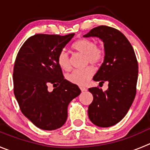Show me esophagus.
Instances as JSON below:
<instances>
[{"label": "esophagus", "mask_w": 150, "mask_h": 150, "mask_svg": "<svg viewBox=\"0 0 150 150\" xmlns=\"http://www.w3.org/2000/svg\"><path fill=\"white\" fill-rule=\"evenodd\" d=\"M80 89H81V90L82 92H85V91L87 90V89H86V88L83 87V86H81V87H80Z\"/></svg>", "instance_id": "34e87169"}]
</instances>
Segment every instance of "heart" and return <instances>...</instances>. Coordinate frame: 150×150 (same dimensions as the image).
I'll use <instances>...</instances> for the list:
<instances>
[{
	"label": "heart",
	"instance_id": "obj_1",
	"mask_svg": "<svg viewBox=\"0 0 150 150\" xmlns=\"http://www.w3.org/2000/svg\"><path fill=\"white\" fill-rule=\"evenodd\" d=\"M72 48L77 52L86 56L85 62L93 66H98L103 61L105 51L101 47H97V43L91 39H80L77 40ZM58 64L62 69L69 70L70 69V59L65 50H61L58 54ZM94 74V70L91 67H87L83 69H75L67 76V80L75 84L83 86L85 85Z\"/></svg>",
	"mask_w": 150,
	"mask_h": 150
}]
</instances>
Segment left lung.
<instances>
[{"mask_svg": "<svg viewBox=\"0 0 150 150\" xmlns=\"http://www.w3.org/2000/svg\"><path fill=\"white\" fill-rule=\"evenodd\" d=\"M83 37H97L103 42L104 60L93 80L108 83L105 92L98 87L89 89L93 100L88 115L98 127H112L124 118L135 99L138 75L136 56L128 39L115 28L97 26Z\"/></svg>", "mask_w": 150, "mask_h": 150, "instance_id": "8db88e82", "label": "left lung"}]
</instances>
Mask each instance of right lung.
<instances>
[{"instance_id":"obj_1","label":"right lung","mask_w":150,"mask_h":150,"mask_svg":"<svg viewBox=\"0 0 150 150\" xmlns=\"http://www.w3.org/2000/svg\"><path fill=\"white\" fill-rule=\"evenodd\" d=\"M75 35L36 34L24 42L13 71L14 94L22 113L41 129L60 128L67 119V108L81 89L64 79L58 54ZM57 85L52 92L50 84Z\"/></svg>"}]
</instances>
